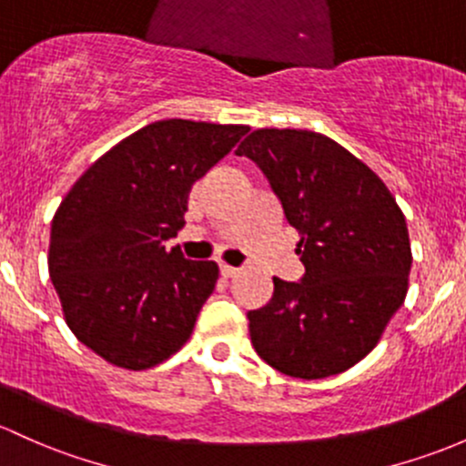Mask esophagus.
<instances>
[{"label":"esophagus","instance_id":"1","mask_svg":"<svg viewBox=\"0 0 466 466\" xmlns=\"http://www.w3.org/2000/svg\"><path fill=\"white\" fill-rule=\"evenodd\" d=\"M219 275H222V278H235V275H238V268L228 267V264H219Z\"/></svg>","mask_w":466,"mask_h":466}]
</instances>
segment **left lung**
Segmentation results:
<instances>
[{"label":"left lung","mask_w":466,"mask_h":466,"mask_svg":"<svg viewBox=\"0 0 466 466\" xmlns=\"http://www.w3.org/2000/svg\"><path fill=\"white\" fill-rule=\"evenodd\" d=\"M235 155L268 179L307 268L299 282L273 278L271 302L247 313L253 349L291 378L347 371L407 298V219L382 179L327 135L259 128Z\"/></svg>","instance_id":"8db88e82"}]
</instances>
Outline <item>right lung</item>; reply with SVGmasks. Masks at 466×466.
<instances>
[{
    "mask_svg": "<svg viewBox=\"0 0 466 466\" xmlns=\"http://www.w3.org/2000/svg\"><path fill=\"white\" fill-rule=\"evenodd\" d=\"M247 133L239 124L153 122L104 153L62 199L48 273L68 329L106 362L142 371L191 338L219 268L164 242L184 227L195 179Z\"/></svg>",
    "mask_w": 466,
    "mask_h": 466,
    "instance_id": "right-lung-1",
    "label": "right lung"
}]
</instances>
